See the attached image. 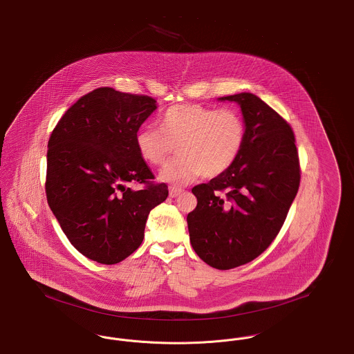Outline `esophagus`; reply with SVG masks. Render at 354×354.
<instances>
[{"mask_svg": "<svg viewBox=\"0 0 354 354\" xmlns=\"http://www.w3.org/2000/svg\"><path fill=\"white\" fill-rule=\"evenodd\" d=\"M169 192H170L171 198H176V196H179L182 194V189L180 188H175V187H170Z\"/></svg>", "mask_w": 354, "mask_h": 354, "instance_id": "34e87169", "label": "esophagus"}]
</instances>
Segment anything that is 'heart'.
I'll return each instance as SVG.
<instances>
[{
  "label": "heart",
  "mask_w": 354,
  "mask_h": 354,
  "mask_svg": "<svg viewBox=\"0 0 354 354\" xmlns=\"http://www.w3.org/2000/svg\"><path fill=\"white\" fill-rule=\"evenodd\" d=\"M243 137L245 125L236 111L182 104L162 114L160 129L142 127L136 145L142 159L153 166L165 165L178 146L180 156L163 167L159 178L182 187L201 175L225 172L240 154Z\"/></svg>",
  "instance_id": "heart-1"
}]
</instances>
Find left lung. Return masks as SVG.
Wrapping results in <instances>:
<instances>
[{
	"label": "left lung",
	"mask_w": 354,
	"mask_h": 354,
	"mask_svg": "<svg viewBox=\"0 0 354 354\" xmlns=\"http://www.w3.org/2000/svg\"><path fill=\"white\" fill-rule=\"evenodd\" d=\"M236 101L245 137L234 163L192 188L198 205L187 216L196 254L214 269L252 262L278 236L300 184L295 136L287 121L253 93Z\"/></svg>",
	"instance_id": "obj_1"
}]
</instances>
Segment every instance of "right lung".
<instances>
[{
	"label": "right lung",
	"instance_id": "obj_1",
	"mask_svg": "<svg viewBox=\"0 0 354 354\" xmlns=\"http://www.w3.org/2000/svg\"><path fill=\"white\" fill-rule=\"evenodd\" d=\"M156 109L153 97L102 86L77 100L48 140L47 203L75 249L99 263L134 253L149 213L169 196L136 145ZM129 183L145 187L136 192Z\"/></svg>",
	"mask_w": 354,
	"mask_h": 354
}]
</instances>
